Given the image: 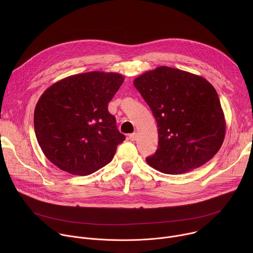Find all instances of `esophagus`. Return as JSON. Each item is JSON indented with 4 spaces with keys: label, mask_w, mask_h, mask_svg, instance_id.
<instances>
[{
    "label": "esophagus",
    "mask_w": 253,
    "mask_h": 253,
    "mask_svg": "<svg viewBox=\"0 0 253 253\" xmlns=\"http://www.w3.org/2000/svg\"><path fill=\"white\" fill-rule=\"evenodd\" d=\"M129 139H130L131 141H135V140L137 139V134H136V133L130 134V135H129Z\"/></svg>",
    "instance_id": "34e87169"
}]
</instances>
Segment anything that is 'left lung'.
Returning <instances> with one entry per match:
<instances>
[{
    "instance_id": "obj_1",
    "label": "left lung",
    "mask_w": 253,
    "mask_h": 253,
    "mask_svg": "<svg viewBox=\"0 0 253 253\" xmlns=\"http://www.w3.org/2000/svg\"><path fill=\"white\" fill-rule=\"evenodd\" d=\"M158 127V148L147 163L166 174H182L208 162L220 149L225 119L214 87L203 77L161 66L133 82Z\"/></svg>"
}]
</instances>
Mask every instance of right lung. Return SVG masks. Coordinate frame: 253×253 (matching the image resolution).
Returning a JSON list of instances; mask_svg holds the SVG:
<instances>
[{
	"instance_id": "obj_1",
	"label": "right lung",
	"mask_w": 253,
	"mask_h": 253,
	"mask_svg": "<svg viewBox=\"0 0 253 253\" xmlns=\"http://www.w3.org/2000/svg\"><path fill=\"white\" fill-rule=\"evenodd\" d=\"M123 81L121 74L94 71L64 78L42 94L34 127L43 153L54 165L85 176L111 162L125 136L108 103Z\"/></svg>"
}]
</instances>
